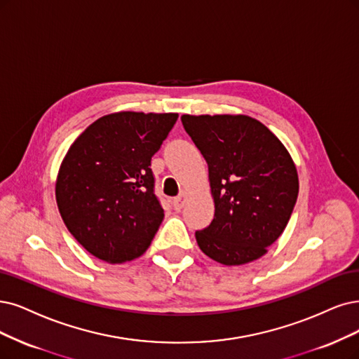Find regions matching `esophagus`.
I'll return each mask as SVG.
<instances>
[{
	"instance_id": "34e87169",
	"label": "esophagus",
	"mask_w": 359,
	"mask_h": 359,
	"mask_svg": "<svg viewBox=\"0 0 359 359\" xmlns=\"http://www.w3.org/2000/svg\"><path fill=\"white\" fill-rule=\"evenodd\" d=\"M184 203H187V192H182L179 196H176L175 200H172V207H175L176 211H180Z\"/></svg>"
}]
</instances>
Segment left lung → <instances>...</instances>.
Masks as SVG:
<instances>
[{
  "label": "left lung",
  "instance_id": "1",
  "mask_svg": "<svg viewBox=\"0 0 359 359\" xmlns=\"http://www.w3.org/2000/svg\"><path fill=\"white\" fill-rule=\"evenodd\" d=\"M208 165L215 219L196 231L203 253L240 266L268 253L297 200L296 164L283 142L248 115H182Z\"/></svg>",
  "mask_w": 359,
  "mask_h": 359
}]
</instances>
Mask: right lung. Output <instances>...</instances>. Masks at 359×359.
Wrapping results in <instances>:
<instances>
[{
	"mask_svg": "<svg viewBox=\"0 0 359 359\" xmlns=\"http://www.w3.org/2000/svg\"><path fill=\"white\" fill-rule=\"evenodd\" d=\"M179 114L123 111L90 124L66 152L56 203L66 228L106 263L142 256L164 219L151 158Z\"/></svg>",
	"mask_w": 359,
	"mask_h": 359,
	"instance_id": "add662e5",
	"label": "right lung"
}]
</instances>
